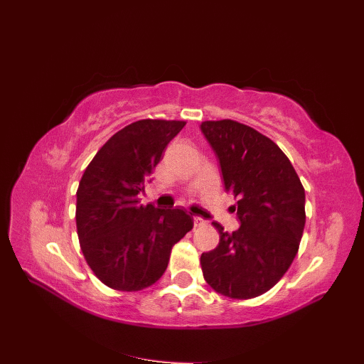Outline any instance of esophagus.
I'll use <instances>...</instances> for the list:
<instances>
[{"mask_svg":"<svg viewBox=\"0 0 364 364\" xmlns=\"http://www.w3.org/2000/svg\"><path fill=\"white\" fill-rule=\"evenodd\" d=\"M205 223H207V220L203 219V218H199V216H195V218H193V225H195V226H203V225H205Z\"/></svg>","mask_w":364,"mask_h":364,"instance_id":"1","label":"esophagus"}]
</instances>
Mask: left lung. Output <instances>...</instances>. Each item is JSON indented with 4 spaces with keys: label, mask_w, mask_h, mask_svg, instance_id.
Here are the masks:
<instances>
[{
    "label": "left lung",
    "mask_w": 364,
    "mask_h": 364,
    "mask_svg": "<svg viewBox=\"0 0 364 364\" xmlns=\"http://www.w3.org/2000/svg\"><path fill=\"white\" fill-rule=\"evenodd\" d=\"M216 153L226 192L238 198L240 228L220 234L200 255L204 279L225 297L253 299L272 289L299 252L304 230V189L284 151L264 134L232 119L200 124Z\"/></svg>",
    "instance_id": "left-lung-1"
}]
</instances>
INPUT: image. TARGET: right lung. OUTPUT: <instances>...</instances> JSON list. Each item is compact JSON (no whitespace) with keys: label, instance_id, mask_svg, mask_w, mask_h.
I'll return each mask as SVG.
<instances>
[{"label":"right lung","instance_id":"1","mask_svg":"<svg viewBox=\"0 0 364 364\" xmlns=\"http://www.w3.org/2000/svg\"><path fill=\"white\" fill-rule=\"evenodd\" d=\"M184 121L141 119L117 132L87 166L76 192L80 249L105 285L141 291L164 276L175 243L193 228L181 208L142 205L139 193Z\"/></svg>","mask_w":364,"mask_h":364}]
</instances>
